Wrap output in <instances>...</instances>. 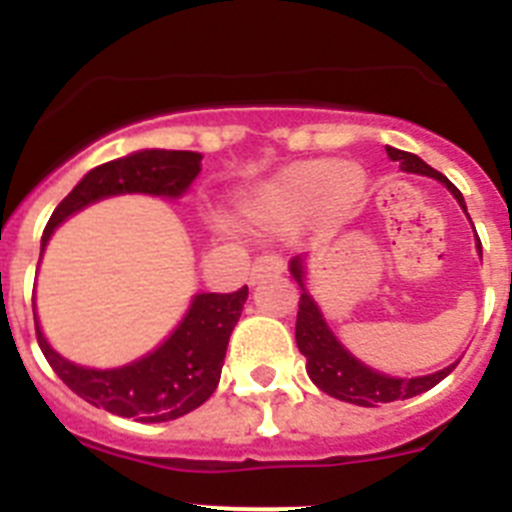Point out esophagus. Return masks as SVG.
Wrapping results in <instances>:
<instances>
[{"instance_id": "1", "label": "esophagus", "mask_w": 512, "mask_h": 512, "mask_svg": "<svg viewBox=\"0 0 512 512\" xmlns=\"http://www.w3.org/2000/svg\"><path fill=\"white\" fill-rule=\"evenodd\" d=\"M279 271H284L282 256H277V253H264V256H259V259L253 261L251 274H248V282L259 284L261 279L274 277V274H279Z\"/></svg>"}]
</instances>
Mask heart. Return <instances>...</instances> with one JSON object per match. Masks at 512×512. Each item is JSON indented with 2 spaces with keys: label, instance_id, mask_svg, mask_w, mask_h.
Instances as JSON below:
<instances>
[{
  "label": "heart",
  "instance_id": "heart-1",
  "mask_svg": "<svg viewBox=\"0 0 512 512\" xmlns=\"http://www.w3.org/2000/svg\"><path fill=\"white\" fill-rule=\"evenodd\" d=\"M364 189L366 176L359 166L338 164L333 158H310L279 171L253 194L248 212L256 220L295 223L318 210L323 220L336 223L356 210Z\"/></svg>",
  "mask_w": 512,
  "mask_h": 512
}]
</instances>
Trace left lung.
<instances>
[{"label": "left lung", "instance_id": "left-lung-1", "mask_svg": "<svg viewBox=\"0 0 512 512\" xmlns=\"http://www.w3.org/2000/svg\"><path fill=\"white\" fill-rule=\"evenodd\" d=\"M387 156H390L392 161H400V166L405 171L433 176V179H438L441 184H446L449 192L456 197V202L461 205V210L467 212V205H464V197H461L459 189H456L441 171L431 169V166L425 164L423 158H418L415 153L408 151H397V148H387ZM477 248L482 251L479 238ZM292 274H295V279L302 287L300 310H297L295 325L297 348H300V354L307 359V374H310L312 382L318 384L323 392H328L330 397H336V400L343 402H354V405H361V408H377L379 402L408 400V397L420 395V392H428L431 387H436L441 379H446L454 372L456 364H451L446 366V369H441V372L428 374V377L395 379L364 366L336 341V336H333L328 330V325H325L318 305H315L312 297L305 292L300 256L292 259Z\"/></svg>", "mask_w": 512, "mask_h": 512}]
</instances>
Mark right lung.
<instances>
[{"mask_svg":"<svg viewBox=\"0 0 512 512\" xmlns=\"http://www.w3.org/2000/svg\"><path fill=\"white\" fill-rule=\"evenodd\" d=\"M200 153L192 151H138L133 156L117 158L89 171L53 210L43 230L45 243L58 223L79 212L81 207L122 192H146L158 197H179L187 192L194 176L200 174ZM248 287L228 295H197L187 318L146 359L120 369H84L58 356L40 333L35 320L38 346L53 372L66 387L87 400L94 408H104L120 418H135L140 423H164L182 418L210 400L223 372L228 338L246 305Z\"/></svg>","mask_w":512,"mask_h":512,"instance_id":"1","label":"right lung"}]
</instances>
